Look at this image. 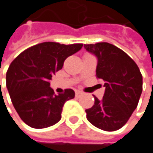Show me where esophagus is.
Here are the masks:
<instances>
[{
	"label": "esophagus",
	"instance_id": "34e87169",
	"mask_svg": "<svg viewBox=\"0 0 153 153\" xmlns=\"http://www.w3.org/2000/svg\"><path fill=\"white\" fill-rule=\"evenodd\" d=\"M82 94H83V93H82L81 91H76V92H75V97H79L81 96Z\"/></svg>",
	"mask_w": 153,
	"mask_h": 153
}]
</instances>
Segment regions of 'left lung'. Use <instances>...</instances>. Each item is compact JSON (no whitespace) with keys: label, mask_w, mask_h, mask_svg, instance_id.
Instances as JSON below:
<instances>
[{"label":"left lung","mask_w":153,"mask_h":153,"mask_svg":"<svg viewBox=\"0 0 153 153\" xmlns=\"http://www.w3.org/2000/svg\"><path fill=\"white\" fill-rule=\"evenodd\" d=\"M84 48L97 57V77L105 81L103 99L94 96V105L86 110L87 119L102 130H118L137 107L143 90L140 70L128 54L112 44L98 42Z\"/></svg>","instance_id":"8db88e82"}]
</instances>
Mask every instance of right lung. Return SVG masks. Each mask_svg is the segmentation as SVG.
<instances>
[{"mask_svg":"<svg viewBox=\"0 0 153 153\" xmlns=\"http://www.w3.org/2000/svg\"><path fill=\"white\" fill-rule=\"evenodd\" d=\"M82 46L42 42L25 49L12 61L6 85L14 108L25 124L45 128L61 120L65 103L73 99L75 93L67 88L63 94L55 95L49 80L62 69L65 60Z\"/></svg>","mask_w":153,"mask_h":153,"instance_id":"obj_1","label":"right lung"}]
</instances>
